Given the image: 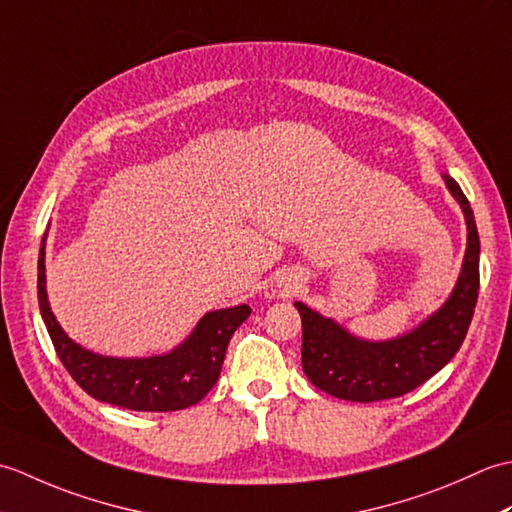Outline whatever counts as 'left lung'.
I'll list each match as a JSON object with an SVG mask.
<instances>
[{
	"label": "left lung",
	"instance_id": "1",
	"mask_svg": "<svg viewBox=\"0 0 512 512\" xmlns=\"http://www.w3.org/2000/svg\"><path fill=\"white\" fill-rule=\"evenodd\" d=\"M444 182L462 206L469 231L466 253L451 297L418 328L389 341H365L306 303H295L303 328V372L325 394L352 402L398 398L438 374L460 350L480 290V235L460 184L449 176H444Z\"/></svg>",
	"mask_w": 512,
	"mask_h": 512
}]
</instances>
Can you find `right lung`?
Listing matches in <instances>:
<instances>
[{"instance_id":"add662e5","label":"right lung","mask_w":512,"mask_h":512,"mask_svg":"<svg viewBox=\"0 0 512 512\" xmlns=\"http://www.w3.org/2000/svg\"><path fill=\"white\" fill-rule=\"evenodd\" d=\"M37 270L39 310L63 367L92 398L132 411H180L200 402L220 378L233 332L250 314L246 303L206 312L189 339L169 354L147 358L101 356L74 343L54 319L46 292V235Z\"/></svg>"}]
</instances>
